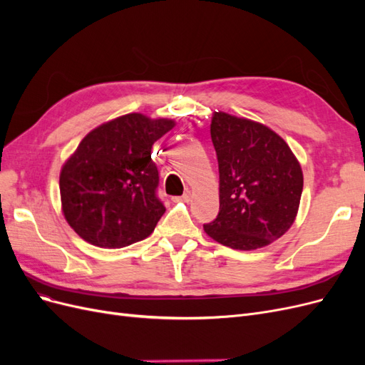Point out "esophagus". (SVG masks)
Returning <instances> with one entry per match:
<instances>
[{
	"label": "esophagus",
	"mask_w": 365,
	"mask_h": 365,
	"mask_svg": "<svg viewBox=\"0 0 365 365\" xmlns=\"http://www.w3.org/2000/svg\"><path fill=\"white\" fill-rule=\"evenodd\" d=\"M190 200H192V195H190V192H185L182 196H176V197H173V201H175V202H190Z\"/></svg>",
	"instance_id": "obj_1"
}]
</instances>
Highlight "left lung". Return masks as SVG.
<instances>
[{
  "mask_svg": "<svg viewBox=\"0 0 365 365\" xmlns=\"http://www.w3.org/2000/svg\"><path fill=\"white\" fill-rule=\"evenodd\" d=\"M210 134L219 164V215L204 231L233 250L272 244L297 217L300 163L288 143L259 121L217 111Z\"/></svg>",
  "mask_w": 365,
  "mask_h": 365,
  "instance_id": "obj_1",
  "label": "left lung"
}]
</instances>
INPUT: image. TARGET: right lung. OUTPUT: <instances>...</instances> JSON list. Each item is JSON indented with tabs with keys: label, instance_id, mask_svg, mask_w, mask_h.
<instances>
[{
	"label": "right lung",
	"instance_id": "right-lung-1",
	"mask_svg": "<svg viewBox=\"0 0 365 365\" xmlns=\"http://www.w3.org/2000/svg\"><path fill=\"white\" fill-rule=\"evenodd\" d=\"M173 126L170 118L121 115L88 132L63 163L62 213L88 244L121 248L152 235L165 212L152 148Z\"/></svg>",
	"mask_w": 365,
	"mask_h": 365
}]
</instances>
